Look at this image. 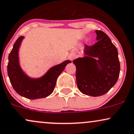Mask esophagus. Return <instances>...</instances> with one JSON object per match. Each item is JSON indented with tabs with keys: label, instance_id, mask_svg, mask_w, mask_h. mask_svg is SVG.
Here are the masks:
<instances>
[{
	"label": "esophagus",
	"instance_id": "1",
	"mask_svg": "<svg viewBox=\"0 0 134 134\" xmlns=\"http://www.w3.org/2000/svg\"><path fill=\"white\" fill-rule=\"evenodd\" d=\"M75 58V55H71V56H69V59H70V60H73Z\"/></svg>",
	"mask_w": 134,
	"mask_h": 134
}]
</instances>
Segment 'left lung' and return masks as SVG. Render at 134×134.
<instances>
[{"instance_id": "1", "label": "left lung", "mask_w": 134, "mask_h": 134, "mask_svg": "<svg viewBox=\"0 0 134 134\" xmlns=\"http://www.w3.org/2000/svg\"><path fill=\"white\" fill-rule=\"evenodd\" d=\"M97 42L85 46V56L73 60L76 66L78 88L86 95L97 97L115 85L120 72L116 46L105 33L96 30Z\"/></svg>"}]
</instances>
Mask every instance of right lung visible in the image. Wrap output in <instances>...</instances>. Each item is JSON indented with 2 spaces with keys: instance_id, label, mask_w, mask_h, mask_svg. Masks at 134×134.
<instances>
[{
  "instance_id": "1",
  "label": "right lung",
  "mask_w": 134,
  "mask_h": 134,
  "mask_svg": "<svg viewBox=\"0 0 134 134\" xmlns=\"http://www.w3.org/2000/svg\"><path fill=\"white\" fill-rule=\"evenodd\" d=\"M24 37H19L14 44L8 56L7 65L8 75L15 91L29 99H37L50 95L56 86L57 78L71 61L67 60L52 67L48 72L38 78H32L23 72L19 61V48Z\"/></svg>"
}]
</instances>
